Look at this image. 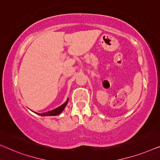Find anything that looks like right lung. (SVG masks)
I'll return each mask as SVG.
<instances>
[{
	"label": "right lung",
	"mask_w": 160,
	"mask_h": 160,
	"mask_svg": "<svg viewBox=\"0 0 160 160\" xmlns=\"http://www.w3.org/2000/svg\"><path fill=\"white\" fill-rule=\"evenodd\" d=\"M68 102V99L62 105H61L60 106L58 107V108L53 109V110L47 111V112H45L43 113H36V112L35 113H37V114L40 115V116H43V117H46V116H57V115L60 114V113L62 112L63 110H64L65 106H67Z\"/></svg>",
	"instance_id": "add662e5"
}]
</instances>
